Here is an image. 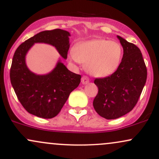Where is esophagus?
Returning <instances> with one entry per match:
<instances>
[{
    "label": "esophagus",
    "mask_w": 159,
    "mask_h": 159,
    "mask_svg": "<svg viewBox=\"0 0 159 159\" xmlns=\"http://www.w3.org/2000/svg\"><path fill=\"white\" fill-rule=\"evenodd\" d=\"M89 78L87 77V76L86 75H84L83 77L81 78V83L83 84H87L89 83Z\"/></svg>",
    "instance_id": "1"
}]
</instances>
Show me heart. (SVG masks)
I'll list each match as a JSON object with an SVG mask.
<instances>
[{"instance_id": "obj_1", "label": "heart", "mask_w": 159, "mask_h": 159, "mask_svg": "<svg viewBox=\"0 0 159 159\" xmlns=\"http://www.w3.org/2000/svg\"><path fill=\"white\" fill-rule=\"evenodd\" d=\"M123 50L118 42L96 39L75 46L71 58L86 64L87 72L96 77H106L117 70Z\"/></svg>"}]
</instances>
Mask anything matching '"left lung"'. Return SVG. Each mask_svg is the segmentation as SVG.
Masks as SVG:
<instances>
[{"label":"left lung","instance_id":"1","mask_svg":"<svg viewBox=\"0 0 159 159\" xmlns=\"http://www.w3.org/2000/svg\"><path fill=\"white\" fill-rule=\"evenodd\" d=\"M123 48L121 63L116 72L96 78L98 93L93 100L95 111L107 120L117 119L134 108L146 84L147 70L140 50L117 36Z\"/></svg>","mask_w":159,"mask_h":159}]
</instances>
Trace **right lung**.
Returning <instances> with one entry per match:
<instances>
[{
    "label": "right lung",
    "instance_id": "obj_1",
    "mask_svg": "<svg viewBox=\"0 0 159 159\" xmlns=\"http://www.w3.org/2000/svg\"><path fill=\"white\" fill-rule=\"evenodd\" d=\"M70 34L61 29L45 30L27 39L18 47L10 68V81L20 103L27 112L44 119L60 113L69 94L77 88L81 76L69 71L59 61L50 73L36 75L27 68L25 56L34 43H42L56 48L67 58Z\"/></svg>",
    "mask_w": 159,
    "mask_h": 159
}]
</instances>
